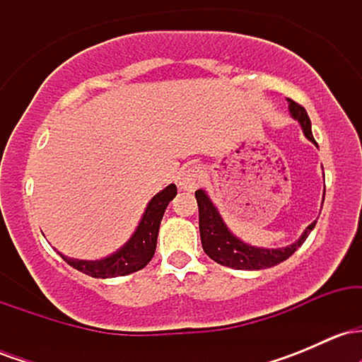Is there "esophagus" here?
Returning <instances> with one entry per match:
<instances>
[{"instance_id":"obj_1","label":"esophagus","mask_w":362,"mask_h":362,"mask_svg":"<svg viewBox=\"0 0 362 362\" xmlns=\"http://www.w3.org/2000/svg\"><path fill=\"white\" fill-rule=\"evenodd\" d=\"M202 177L204 175H202L201 167H197V165H190V167H187L184 172L180 173L178 185H180V189L184 190H194L195 187L201 184Z\"/></svg>"}]
</instances>
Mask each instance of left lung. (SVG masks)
I'll return each instance as SVG.
<instances>
[{
  "label": "left lung",
  "instance_id": "8db88e82",
  "mask_svg": "<svg viewBox=\"0 0 362 362\" xmlns=\"http://www.w3.org/2000/svg\"><path fill=\"white\" fill-rule=\"evenodd\" d=\"M289 112L298 122L301 124L303 132L311 143L317 144L313 134H311V120L306 114L305 107L296 103L294 100L288 98ZM195 199H197L199 206V231H201V242L204 252L218 264L226 265V267L240 269V271H260V269L274 267V265L281 264L286 259H289L298 248L305 243L308 238L311 230L315 228L317 221H313L306 228L305 233L296 243L289 245L284 248H257L250 247V245L243 243L238 240L226 228V224L219 216L218 209H216L211 199L207 197L204 190H197L195 192Z\"/></svg>",
  "mask_w": 362,
  "mask_h": 362
}]
</instances>
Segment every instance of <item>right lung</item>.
<instances>
[{"mask_svg":"<svg viewBox=\"0 0 362 362\" xmlns=\"http://www.w3.org/2000/svg\"><path fill=\"white\" fill-rule=\"evenodd\" d=\"M177 195V185L170 184L167 189L161 190L160 194H156L151 199L146 207V213H144L143 219H141L138 230L132 235V238L120 248L119 252H115L114 255L107 257L102 260H78V259H69V257H62V260L68 262L69 265L78 271L86 274L91 277H117V276H127L136 271H141L143 267H146L148 262L153 259L156 250V238H158V230H160L161 218H163L165 209L170 204L173 197Z\"/></svg>","mask_w":362,"mask_h":362,"instance_id":"right-lung-1","label":"right lung"}]
</instances>
